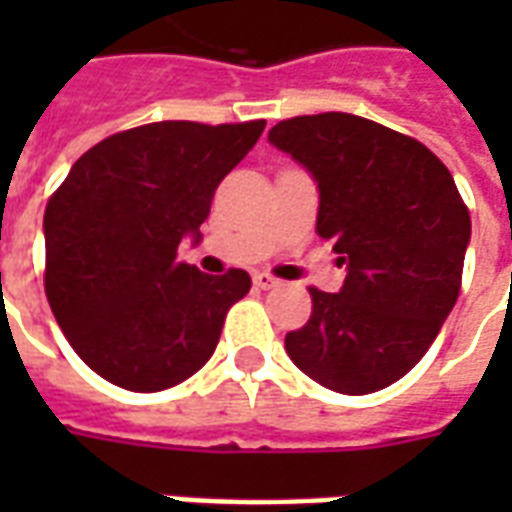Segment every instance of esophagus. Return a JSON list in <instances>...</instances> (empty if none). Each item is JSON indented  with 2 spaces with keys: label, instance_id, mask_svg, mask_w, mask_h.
<instances>
[{
  "label": "esophagus",
  "instance_id": "34e87169",
  "mask_svg": "<svg viewBox=\"0 0 512 512\" xmlns=\"http://www.w3.org/2000/svg\"><path fill=\"white\" fill-rule=\"evenodd\" d=\"M252 282H255V288H260V290H271L279 285V279H274L271 274H263V271H260V274H255V277H252Z\"/></svg>",
  "mask_w": 512,
  "mask_h": 512
}]
</instances>
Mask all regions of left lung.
I'll use <instances>...</instances> for the list:
<instances>
[{"label":"left lung","mask_w":512,"mask_h":512,"mask_svg":"<svg viewBox=\"0 0 512 512\" xmlns=\"http://www.w3.org/2000/svg\"><path fill=\"white\" fill-rule=\"evenodd\" d=\"M268 142L318 183V235L348 271L340 293L310 288V321L288 332L285 351L343 395L395 384L461 290L472 219L450 169L417 139L345 112L282 120Z\"/></svg>","instance_id":"1"}]
</instances>
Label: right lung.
I'll use <instances>...</instances> for the list:
<instances>
[{"instance_id":"1","label":"right lung","mask_w":512,"mask_h":512,"mask_svg":"<svg viewBox=\"0 0 512 512\" xmlns=\"http://www.w3.org/2000/svg\"><path fill=\"white\" fill-rule=\"evenodd\" d=\"M266 120H164L90 147L46 205V296L84 365L131 392H161L216 351L227 310L252 279L178 260L200 244L216 186Z\"/></svg>"}]
</instances>
